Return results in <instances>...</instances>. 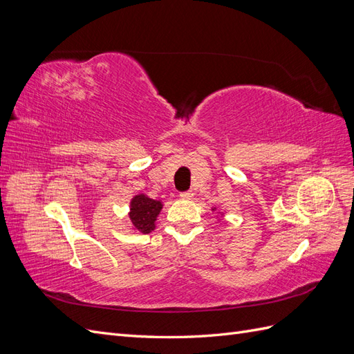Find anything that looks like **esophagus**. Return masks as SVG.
I'll use <instances>...</instances> for the list:
<instances>
[{"label":"esophagus","instance_id":"obj_1","mask_svg":"<svg viewBox=\"0 0 354 354\" xmlns=\"http://www.w3.org/2000/svg\"><path fill=\"white\" fill-rule=\"evenodd\" d=\"M192 196H194V194H192L190 190H186V192H180V198H181V199H190Z\"/></svg>","mask_w":354,"mask_h":354}]
</instances>
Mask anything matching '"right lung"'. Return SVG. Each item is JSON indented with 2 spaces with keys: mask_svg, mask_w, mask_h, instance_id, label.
I'll use <instances>...</instances> for the list:
<instances>
[{
  "mask_svg": "<svg viewBox=\"0 0 354 354\" xmlns=\"http://www.w3.org/2000/svg\"><path fill=\"white\" fill-rule=\"evenodd\" d=\"M162 203L145 195H137L131 201L130 220L133 227L140 233H151L155 229V220Z\"/></svg>",
  "mask_w": 354,
  "mask_h": 354,
  "instance_id": "obj_1",
  "label": "right lung"
}]
</instances>
